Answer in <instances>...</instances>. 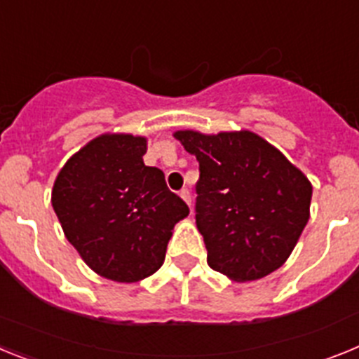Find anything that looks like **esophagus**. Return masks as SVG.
Masks as SVG:
<instances>
[{"label":"esophagus","mask_w":359,"mask_h":359,"mask_svg":"<svg viewBox=\"0 0 359 359\" xmlns=\"http://www.w3.org/2000/svg\"><path fill=\"white\" fill-rule=\"evenodd\" d=\"M180 196H182L183 201H185L187 205H189V207L192 208V194H190V190L189 189H183L182 192H180Z\"/></svg>","instance_id":"esophagus-1"}]
</instances>
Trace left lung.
<instances>
[{
  "mask_svg": "<svg viewBox=\"0 0 359 359\" xmlns=\"http://www.w3.org/2000/svg\"><path fill=\"white\" fill-rule=\"evenodd\" d=\"M199 161L196 224L212 269L236 282L280 268L309 221L313 187L278 149L252 131H176Z\"/></svg>",
  "mask_w": 359,
  "mask_h": 359,
  "instance_id": "1",
  "label": "left lung"
}]
</instances>
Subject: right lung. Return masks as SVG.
<instances>
[{
  "label": "right lung",
  "instance_id": "obj_1",
  "mask_svg": "<svg viewBox=\"0 0 359 359\" xmlns=\"http://www.w3.org/2000/svg\"><path fill=\"white\" fill-rule=\"evenodd\" d=\"M147 140L100 135L75 152L53 183L52 207L65 236L100 277L138 282L161 268L189 207L165 174L144 163Z\"/></svg>",
  "mask_w": 359,
  "mask_h": 359
}]
</instances>
